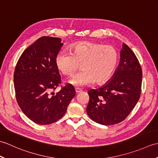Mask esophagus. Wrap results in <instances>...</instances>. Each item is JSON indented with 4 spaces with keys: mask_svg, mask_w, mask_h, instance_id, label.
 Returning <instances> with one entry per match:
<instances>
[{
    "mask_svg": "<svg viewBox=\"0 0 158 158\" xmlns=\"http://www.w3.org/2000/svg\"><path fill=\"white\" fill-rule=\"evenodd\" d=\"M82 91V90L81 89H79V88H75V92H76V94H78V93H79V92H81Z\"/></svg>",
    "mask_w": 158,
    "mask_h": 158,
    "instance_id": "obj_1",
    "label": "esophagus"
}]
</instances>
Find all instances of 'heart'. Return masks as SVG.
Returning a JSON list of instances; mask_svg holds the SVG:
<instances>
[{
	"label": "heart",
	"mask_w": 158,
	"mask_h": 158,
	"mask_svg": "<svg viewBox=\"0 0 158 158\" xmlns=\"http://www.w3.org/2000/svg\"><path fill=\"white\" fill-rule=\"evenodd\" d=\"M118 52L112 46L91 42L73 45L69 53L60 52L56 57V68L64 75H71L79 68L81 72L72 76L69 82L76 87L102 85L111 78L118 64Z\"/></svg>",
	"instance_id": "b5f03b06"
}]
</instances>
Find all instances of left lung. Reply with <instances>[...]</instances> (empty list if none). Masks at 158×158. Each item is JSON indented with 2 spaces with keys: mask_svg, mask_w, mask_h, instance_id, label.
<instances>
[{
  "mask_svg": "<svg viewBox=\"0 0 158 158\" xmlns=\"http://www.w3.org/2000/svg\"><path fill=\"white\" fill-rule=\"evenodd\" d=\"M142 77L141 66L135 53L123 43L119 66L111 79L100 88L88 92V116L105 126L122 122L139 101Z\"/></svg>",
  "mask_w": 158,
  "mask_h": 158,
  "instance_id": "obj_1",
  "label": "left lung"
}]
</instances>
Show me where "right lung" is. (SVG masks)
<instances>
[{
  "instance_id": "add662e5",
  "label": "right lung",
  "mask_w": 158,
  "mask_h": 158,
  "mask_svg": "<svg viewBox=\"0 0 158 158\" xmlns=\"http://www.w3.org/2000/svg\"><path fill=\"white\" fill-rule=\"evenodd\" d=\"M61 39L42 36L24 50L15 66L13 81L17 102L30 119L40 125L57 122L64 115L75 96L73 85L61 83L55 60L63 43Z\"/></svg>"
}]
</instances>
